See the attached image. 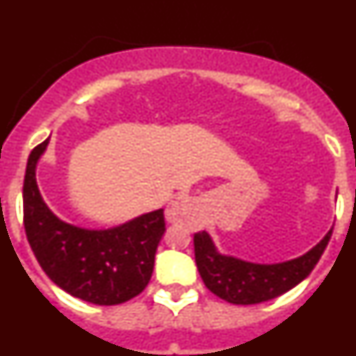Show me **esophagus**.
<instances>
[{"instance_id":"esophagus-1","label":"esophagus","mask_w":356,"mask_h":356,"mask_svg":"<svg viewBox=\"0 0 356 356\" xmlns=\"http://www.w3.org/2000/svg\"><path fill=\"white\" fill-rule=\"evenodd\" d=\"M185 210L187 209H185L184 200L175 201V203H172V205L165 210V219H168L169 222L181 221V219H185V216H187V212H185Z\"/></svg>"}]
</instances>
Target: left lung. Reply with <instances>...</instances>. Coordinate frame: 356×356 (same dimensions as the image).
<instances>
[{
    "label": "left lung",
    "instance_id": "8db88e82",
    "mask_svg": "<svg viewBox=\"0 0 356 356\" xmlns=\"http://www.w3.org/2000/svg\"><path fill=\"white\" fill-rule=\"evenodd\" d=\"M332 229L303 257L282 264H251L217 253L207 232L194 234V257L203 284L210 292L234 305H257L275 300L303 282L328 246Z\"/></svg>",
    "mask_w": 356,
    "mask_h": 356
}]
</instances>
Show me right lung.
I'll return each instance as SVG.
<instances>
[{
    "mask_svg": "<svg viewBox=\"0 0 356 356\" xmlns=\"http://www.w3.org/2000/svg\"><path fill=\"white\" fill-rule=\"evenodd\" d=\"M49 139L31 149L23 185L26 238L42 271L67 294L92 305H121L149 284L165 232L163 210L110 229H83L60 221L44 203L35 180L37 160Z\"/></svg>",
    "mask_w": 356,
    "mask_h": 356,
    "instance_id": "1",
    "label": "right lung"
}]
</instances>
